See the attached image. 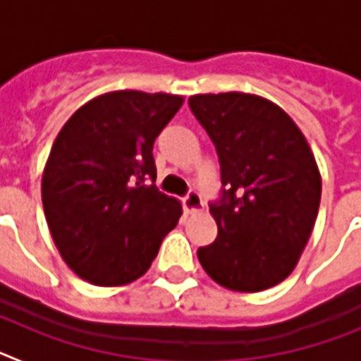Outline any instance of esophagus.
I'll use <instances>...</instances> for the list:
<instances>
[{"label":"esophagus","instance_id":"1","mask_svg":"<svg viewBox=\"0 0 361 361\" xmlns=\"http://www.w3.org/2000/svg\"><path fill=\"white\" fill-rule=\"evenodd\" d=\"M183 206H184V212L186 213H200L204 208L202 199L197 191H190L183 200Z\"/></svg>","mask_w":361,"mask_h":361}]
</instances>
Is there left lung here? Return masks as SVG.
I'll use <instances>...</instances> for the list:
<instances>
[{"instance_id":"1","label":"left lung","mask_w":361,"mask_h":361,"mask_svg":"<svg viewBox=\"0 0 361 361\" xmlns=\"http://www.w3.org/2000/svg\"><path fill=\"white\" fill-rule=\"evenodd\" d=\"M188 103L215 145L224 184L209 206L219 235L199 247V262L231 291L273 288L291 275L317 222L322 175L311 146L260 95L197 94Z\"/></svg>"}]
</instances>
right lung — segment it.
I'll return each instance as SVG.
<instances>
[{
  "mask_svg": "<svg viewBox=\"0 0 361 361\" xmlns=\"http://www.w3.org/2000/svg\"><path fill=\"white\" fill-rule=\"evenodd\" d=\"M183 95L116 90L75 110L57 133L41 199L66 266L101 288L142 276L183 206L145 184L157 178L153 142L180 110Z\"/></svg>",
  "mask_w": 361,
  "mask_h": 361,
  "instance_id": "add662e5",
  "label": "right lung"
}]
</instances>
